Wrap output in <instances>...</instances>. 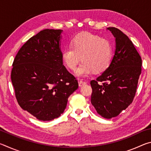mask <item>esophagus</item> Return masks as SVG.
I'll list each match as a JSON object with an SVG mask.
<instances>
[{"label": "esophagus", "mask_w": 151, "mask_h": 151, "mask_svg": "<svg viewBox=\"0 0 151 151\" xmlns=\"http://www.w3.org/2000/svg\"><path fill=\"white\" fill-rule=\"evenodd\" d=\"M86 84V82H84V81H78V86H80V87H81V86H83L84 85H85Z\"/></svg>", "instance_id": "34e87169"}]
</instances>
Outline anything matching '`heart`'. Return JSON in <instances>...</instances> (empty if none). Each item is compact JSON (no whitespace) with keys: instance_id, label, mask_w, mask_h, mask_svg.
<instances>
[{"instance_id":"heart-1","label":"heart","mask_w":151,"mask_h":151,"mask_svg":"<svg viewBox=\"0 0 151 151\" xmlns=\"http://www.w3.org/2000/svg\"><path fill=\"white\" fill-rule=\"evenodd\" d=\"M82 58L81 66L76 75L85 77L94 72L105 70L111 63L112 47L108 40L89 32L76 35L62 53L64 63L71 70L75 71Z\"/></svg>"}]
</instances>
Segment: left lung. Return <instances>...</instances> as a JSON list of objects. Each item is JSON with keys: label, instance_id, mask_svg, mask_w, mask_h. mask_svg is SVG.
<instances>
[{"label": "left lung", "instance_id": "obj_1", "mask_svg": "<svg viewBox=\"0 0 151 151\" xmlns=\"http://www.w3.org/2000/svg\"><path fill=\"white\" fill-rule=\"evenodd\" d=\"M115 38V51L111 63L96 78L91 81V103L105 119L118 116L126 109L136 93L141 74L142 59L131 40L121 30L109 27ZM99 81H104L99 85Z\"/></svg>", "mask_w": 151, "mask_h": 151}]
</instances>
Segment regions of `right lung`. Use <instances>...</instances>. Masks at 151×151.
Instances as JSON below:
<instances>
[{
  "instance_id": "right-lung-1",
  "label": "right lung",
  "mask_w": 151,
  "mask_h": 151,
  "mask_svg": "<svg viewBox=\"0 0 151 151\" xmlns=\"http://www.w3.org/2000/svg\"><path fill=\"white\" fill-rule=\"evenodd\" d=\"M62 32L40 31L20 48L12 64L11 81L18 103L40 121L59 117L68 98L78 87L75 76L63 65Z\"/></svg>"
}]
</instances>
